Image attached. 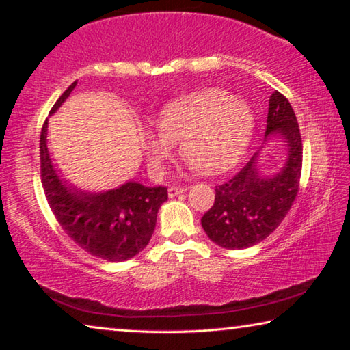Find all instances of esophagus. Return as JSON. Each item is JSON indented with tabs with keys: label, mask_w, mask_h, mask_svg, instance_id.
I'll list each match as a JSON object with an SVG mask.
<instances>
[{
	"label": "esophagus",
	"mask_w": 350,
	"mask_h": 350,
	"mask_svg": "<svg viewBox=\"0 0 350 350\" xmlns=\"http://www.w3.org/2000/svg\"><path fill=\"white\" fill-rule=\"evenodd\" d=\"M182 193H185V188H183V187L173 185V187L168 188V196L170 198H176V196H179V194H182Z\"/></svg>",
	"instance_id": "34e87169"
}]
</instances>
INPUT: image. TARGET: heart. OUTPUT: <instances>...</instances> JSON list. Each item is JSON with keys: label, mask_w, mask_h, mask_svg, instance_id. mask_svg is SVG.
I'll return each instance as SVG.
<instances>
[{"label": "heart", "mask_w": 350, "mask_h": 350, "mask_svg": "<svg viewBox=\"0 0 350 350\" xmlns=\"http://www.w3.org/2000/svg\"><path fill=\"white\" fill-rule=\"evenodd\" d=\"M157 134L140 133L142 148L154 173H162L174 144L183 161L200 174H219L244 154L254 128L245 100L219 88L183 94L168 102L156 117Z\"/></svg>", "instance_id": "obj_1"}]
</instances>
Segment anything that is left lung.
<instances>
[{"label":"left lung","instance_id":"obj_1","mask_svg":"<svg viewBox=\"0 0 350 350\" xmlns=\"http://www.w3.org/2000/svg\"><path fill=\"white\" fill-rule=\"evenodd\" d=\"M275 135L287 148L286 162L276 174L259 173L258 150L238 174L215 188V204L200 222L219 247L238 250L256 245L275 232L292 208L299 189L303 142L292 105L278 91L269 100L265 140Z\"/></svg>","mask_w":350,"mask_h":350}]
</instances>
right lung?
<instances>
[{
	"instance_id": "obj_1",
	"label": "right lung",
	"mask_w": 350,
	"mask_h": 350,
	"mask_svg": "<svg viewBox=\"0 0 350 350\" xmlns=\"http://www.w3.org/2000/svg\"><path fill=\"white\" fill-rule=\"evenodd\" d=\"M74 81L52 106L60 108L74 91ZM47 118L40 135L41 183L52 213L70 239L92 256L109 262L134 258L148 245L156 228L157 211L168 199L165 187L126 182L103 193L77 189L60 177L47 150Z\"/></svg>"
}]
</instances>
